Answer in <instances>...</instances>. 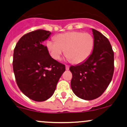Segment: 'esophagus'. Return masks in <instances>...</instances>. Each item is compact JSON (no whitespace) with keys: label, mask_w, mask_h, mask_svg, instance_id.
Masks as SVG:
<instances>
[{"label":"esophagus","mask_w":127,"mask_h":127,"mask_svg":"<svg viewBox=\"0 0 127 127\" xmlns=\"http://www.w3.org/2000/svg\"><path fill=\"white\" fill-rule=\"evenodd\" d=\"M66 70H69V66H68V65H66Z\"/></svg>","instance_id":"1"}]
</instances>
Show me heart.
<instances>
[{
    "label": "heart",
    "mask_w": 127,
    "mask_h": 127,
    "mask_svg": "<svg viewBox=\"0 0 127 127\" xmlns=\"http://www.w3.org/2000/svg\"><path fill=\"white\" fill-rule=\"evenodd\" d=\"M55 41L49 40L47 47L53 59L58 60L65 50V55L71 62L80 64L84 62L92 52L94 38L88 32L72 31L58 34Z\"/></svg>",
    "instance_id": "1"
}]
</instances>
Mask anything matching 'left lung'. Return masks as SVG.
I'll list each match as a JSON object with an SVG mask.
<instances>
[{
    "label": "left lung",
    "instance_id": "left-lung-1",
    "mask_svg": "<svg viewBox=\"0 0 127 127\" xmlns=\"http://www.w3.org/2000/svg\"><path fill=\"white\" fill-rule=\"evenodd\" d=\"M94 46L91 55L83 63L69 70L73 93L85 100L99 97L106 90L114 72V52L109 40L100 32L92 29Z\"/></svg>",
    "mask_w": 127,
    "mask_h": 127
}]
</instances>
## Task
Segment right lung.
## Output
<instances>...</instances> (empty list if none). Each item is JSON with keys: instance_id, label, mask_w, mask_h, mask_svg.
I'll return each mask as SVG.
<instances>
[{"instance_id": "add662e5", "label": "right lung", "mask_w": 127, "mask_h": 127, "mask_svg": "<svg viewBox=\"0 0 127 127\" xmlns=\"http://www.w3.org/2000/svg\"><path fill=\"white\" fill-rule=\"evenodd\" d=\"M48 31L37 30L22 36L13 54V70L18 87L35 101L52 96L65 65L53 59L43 44L51 35Z\"/></svg>"}]
</instances>
